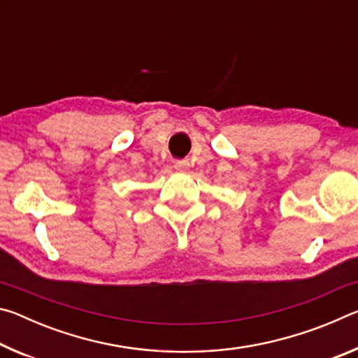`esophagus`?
<instances>
[{
    "instance_id": "1",
    "label": "esophagus",
    "mask_w": 358,
    "mask_h": 358,
    "mask_svg": "<svg viewBox=\"0 0 358 358\" xmlns=\"http://www.w3.org/2000/svg\"><path fill=\"white\" fill-rule=\"evenodd\" d=\"M173 167L177 169V171H185V169L187 167V164H186V162H183V161H177V162H175V164H173Z\"/></svg>"
}]
</instances>
